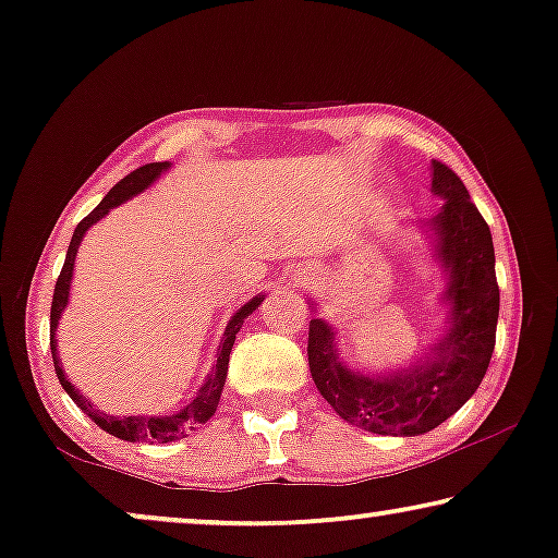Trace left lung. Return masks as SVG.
Segmentation results:
<instances>
[{
    "instance_id": "8db88e82",
    "label": "left lung",
    "mask_w": 558,
    "mask_h": 558,
    "mask_svg": "<svg viewBox=\"0 0 558 558\" xmlns=\"http://www.w3.org/2000/svg\"><path fill=\"white\" fill-rule=\"evenodd\" d=\"M429 171L433 192L445 199L422 222L445 276L439 339L410 366L372 374L339 356V339L324 318L313 316L308 328V366L320 397L341 420L374 435L414 437L442 425L481 387L496 349L500 290L490 227L450 167L433 161Z\"/></svg>"
}]
</instances>
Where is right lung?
I'll return each instance as SVG.
<instances>
[{"label": "right lung", "mask_w": 558, "mask_h": 558, "mask_svg": "<svg viewBox=\"0 0 558 558\" xmlns=\"http://www.w3.org/2000/svg\"><path fill=\"white\" fill-rule=\"evenodd\" d=\"M171 167L169 161H156V163H146V167H141L136 171H131L129 177L121 179L119 184L113 186L111 192L106 194L104 202L98 204L96 209L90 211L88 217L83 219L81 225L75 227L73 232V240H70V247H68V255H65V265H62L60 270V278L54 282V293H52V308H50V347H52V364H54V374H58V379L62 384V389L68 391L70 399L81 407V410L88 414V417L96 422L100 429H106L108 435L125 439V442H174V439H182L192 433V429H197L204 422H209L211 414L217 412V404H219V397H222V389H225V379H227V366H230V351H232V343H234V336L245 324V318L253 313L257 305H260L265 298L263 295H255L253 301H247L242 308H238L232 313L230 324L225 326V333L222 339H219V349H217V361L215 366H211V372L207 374V379L197 391V397H192V402L184 407V410H179L177 414H159V417H148V414H136V417H116V414H104L96 407L90 404L88 397H83L81 391H77L70 379L62 372L60 366V356H58V324H60V316L62 311H65V305L70 301V280H73V268H75V255H77V247H81V242L85 238V232L90 230L93 225L100 222L108 211L121 207L123 202H129L136 197V194L146 192L148 186H151L156 179H159L163 171Z\"/></svg>", "instance_id": "add662e5"}]
</instances>
